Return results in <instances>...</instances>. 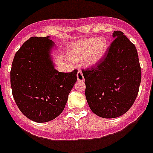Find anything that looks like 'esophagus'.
Here are the masks:
<instances>
[{
	"label": "esophagus",
	"mask_w": 153,
	"mask_h": 153,
	"mask_svg": "<svg viewBox=\"0 0 153 153\" xmlns=\"http://www.w3.org/2000/svg\"><path fill=\"white\" fill-rule=\"evenodd\" d=\"M76 76H77V80L80 81V82H82L84 81V76L82 75V73L81 71H79L77 72V74H76Z\"/></svg>",
	"instance_id": "obj_1"
}]
</instances>
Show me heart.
<instances>
[{
    "mask_svg": "<svg viewBox=\"0 0 153 153\" xmlns=\"http://www.w3.org/2000/svg\"><path fill=\"white\" fill-rule=\"evenodd\" d=\"M108 43L104 38H89L73 43L69 54L74 61H82L88 66H95L105 57Z\"/></svg>",
    "mask_w": 153,
    "mask_h": 153,
    "instance_id": "b5f03b06",
    "label": "heart"
}]
</instances>
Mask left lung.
<instances>
[{
	"label": "left lung",
	"mask_w": 153,
	"mask_h": 153,
	"mask_svg": "<svg viewBox=\"0 0 153 153\" xmlns=\"http://www.w3.org/2000/svg\"><path fill=\"white\" fill-rule=\"evenodd\" d=\"M96 67L82 70L86 98L94 114L114 118L125 114L137 96L141 68L135 45L120 31Z\"/></svg>",
	"instance_id": "left-lung-1"
}]
</instances>
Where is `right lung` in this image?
I'll return each instance as SVG.
<instances>
[{
  "label": "right lung",
  "mask_w": 153,
  "mask_h": 153,
  "mask_svg": "<svg viewBox=\"0 0 153 153\" xmlns=\"http://www.w3.org/2000/svg\"><path fill=\"white\" fill-rule=\"evenodd\" d=\"M49 36L32 37L16 51L10 71L12 93L26 117L38 123L50 121L61 114L76 82L77 70L58 72Z\"/></svg>",
  "instance_id": "obj_1"
}]
</instances>
